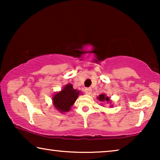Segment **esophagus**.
Segmentation results:
<instances>
[{"mask_svg": "<svg viewBox=\"0 0 160 160\" xmlns=\"http://www.w3.org/2000/svg\"><path fill=\"white\" fill-rule=\"evenodd\" d=\"M85 93L87 94V95H90L91 92H92V89L90 87H87V88H85Z\"/></svg>", "mask_w": 160, "mask_h": 160, "instance_id": "obj_1", "label": "esophagus"}]
</instances>
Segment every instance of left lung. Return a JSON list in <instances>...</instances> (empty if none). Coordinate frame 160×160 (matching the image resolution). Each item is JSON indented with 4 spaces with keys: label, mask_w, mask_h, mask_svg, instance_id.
I'll return each mask as SVG.
<instances>
[{
    "label": "left lung",
    "mask_w": 160,
    "mask_h": 160,
    "mask_svg": "<svg viewBox=\"0 0 160 160\" xmlns=\"http://www.w3.org/2000/svg\"><path fill=\"white\" fill-rule=\"evenodd\" d=\"M98 99L100 100V101H105V100H106V101H109V98H108V97H106V95H104V94H101V95H99V97L98 98Z\"/></svg>",
    "instance_id": "obj_1"
}]
</instances>
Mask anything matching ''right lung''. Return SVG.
<instances>
[{
    "label": "right lung",
    "instance_id": "obj_1",
    "mask_svg": "<svg viewBox=\"0 0 160 160\" xmlns=\"http://www.w3.org/2000/svg\"><path fill=\"white\" fill-rule=\"evenodd\" d=\"M80 92L74 89L71 84L65 86L62 90L53 97V104L61 112H68L77 99Z\"/></svg>",
    "mask_w": 160,
    "mask_h": 160
}]
</instances>
